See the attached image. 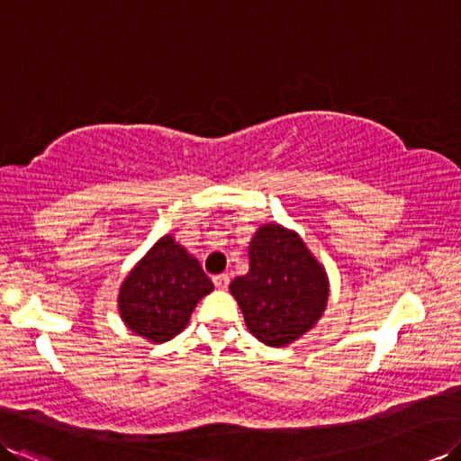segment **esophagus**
I'll use <instances>...</instances> for the list:
<instances>
[{
  "label": "esophagus",
  "instance_id": "obj_1",
  "mask_svg": "<svg viewBox=\"0 0 461 461\" xmlns=\"http://www.w3.org/2000/svg\"><path fill=\"white\" fill-rule=\"evenodd\" d=\"M229 282H230V279H229L227 274H219V276L212 277V284H215L219 289H227Z\"/></svg>",
  "mask_w": 461,
  "mask_h": 461
}]
</instances>
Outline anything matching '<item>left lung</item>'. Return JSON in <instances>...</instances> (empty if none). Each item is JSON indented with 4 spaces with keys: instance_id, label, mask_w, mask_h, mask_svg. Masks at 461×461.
I'll return each instance as SVG.
<instances>
[{
    "instance_id": "1",
    "label": "left lung",
    "mask_w": 461,
    "mask_h": 461,
    "mask_svg": "<svg viewBox=\"0 0 461 461\" xmlns=\"http://www.w3.org/2000/svg\"><path fill=\"white\" fill-rule=\"evenodd\" d=\"M249 256L250 272L230 282L246 327L266 346L295 342L327 307V272L295 230L276 222L256 230Z\"/></svg>"
}]
</instances>
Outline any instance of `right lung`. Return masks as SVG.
Returning <instances> with one entry per match:
<instances>
[{"label":"right lung","instance_id":"obj_1","mask_svg":"<svg viewBox=\"0 0 461 461\" xmlns=\"http://www.w3.org/2000/svg\"><path fill=\"white\" fill-rule=\"evenodd\" d=\"M212 282L197 258L166 234L131 269L119 289V312L134 334L154 344L182 332Z\"/></svg>","mask_w":461,"mask_h":461}]
</instances>
